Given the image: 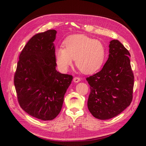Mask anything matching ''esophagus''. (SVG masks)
<instances>
[{
  "instance_id": "obj_1",
  "label": "esophagus",
  "mask_w": 146,
  "mask_h": 146,
  "mask_svg": "<svg viewBox=\"0 0 146 146\" xmlns=\"http://www.w3.org/2000/svg\"><path fill=\"white\" fill-rule=\"evenodd\" d=\"M73 81H74V82H75V83L79 82L80 81V78L78 77V76H75V77L73 78Z\"/></svg>"
}]
</instances>
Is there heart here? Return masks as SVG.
<instances>
[{"mask_svg":"<svg viewBox=\"0 0 146 146\" xmlns=\"http://www.w3.org/2000/svg\"><path fill=\"white\" fill-rule=\"evenodd\" d=\"M65 48L56 49V62L62 71H66L75 60L82 72L90 74L99 70L104 62L106 49L100 41L84 35H75L64 42Z\"/></svg>","mask_w":146,"mask_h":146,"instance_id":"b5f03b06","label":"heart"}]
</instances>
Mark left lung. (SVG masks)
Instances as JSON below:
<instances>
[{
    "label": "left lung",
    "mask_w": 146,
    "mask_h": 146,
    "mask_svg": "<svg viewBox=\"0 0 146 146\" xmlns=\"http://www.w3.org/2000/svg\"><path fill=\"white\" fill-rule=\"evenodd\" d=\"M109 48V58L102 70L86 78L91 90L88 110L94 117L100 120L119 115L133 99L134 75L130 53L118 40L111 41Z\"/></svg>",
    "instance_id": "obj_1"
}]
</instances>
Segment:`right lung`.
<instances>
[{
	"label": "right lung",
	"mask_w": 146,
	"mask_h": 146,
	"mask_svg": "<svg viewBox=\"0 0 146 146\" xmlns=\"http://www.w3.org/2000/svg\"><path fill=\"white\" fill-rule=\"evenodd\" d=\"M56 31L34 35L19 56L14 76L19 105L29 115L51 120L60 112L64 95L73 76L56 70L53 42Z\"/></svg>",
	"instance_id": "add662e5"
}]
</instances>
